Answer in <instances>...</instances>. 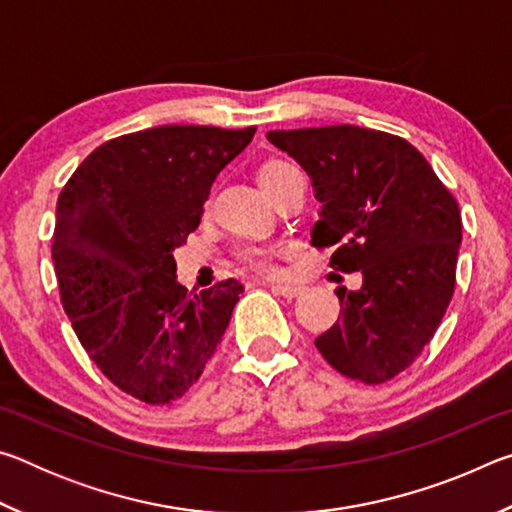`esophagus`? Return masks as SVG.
Listing matches in <instances>:
<instances>
[{"label": "esophagus", "instance_id": "34e87169", "mask_svg": "<svg viewBox=\"0 0 512 512\" xmlns=\"http://www.w3.org/2000/svg\"><path fill=\"white\" fill-rule=\"evenodd\" d=\"M268 287H271L277 296H282V298H298L300 293H302V287L300 284H277V282H266Z\"/></svg>", "mask_w": 512, "mask_h": 512}]
</instances>
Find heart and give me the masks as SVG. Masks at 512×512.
Here are the masks:
<instances>
[{
    "instance_id": "1",
    "label": "heart",
    "mask_w": 512,
    "mask_h": 512,
    "mask_svg": "<svg viewBox=\"0 0 512 512\" xmlns=\"http://www.w3.org/2000/svg\"><path fill=\"white\" fill-rule=\"evenodd\" d=\"M291 164L289 162H282V160H273V162H266L262 169H259V183L266 178H273L277 173L289 169ZM275 257H277V248L275 246H268V244H257V241H244V244H239L237 248V259L239 262H244L253 268H259V271H273L275 268Z\"/></svg>"
}]
</instances>
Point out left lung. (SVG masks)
Segmentation results:
<instances>
[{"instance_id": "left-lung-1", "label": "left lung", "mask_w": 512, "mask_h": 512, "mask_svg": "<svg viewBox=\"0 0 512 512\" xmlns=\"http://www.w3.org/2000/svg\"><path fill=\"white\" fill-rule=\"evenodd\" d=\"M311 176L323 203L311 246L334 248V271H361L336 289L339 320L316 348L341 375L384 384L420 357L456 287L461 210L424 155L397 137L350 124L271 131Z\"/></svg>"}]
</instances>
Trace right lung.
Returning a JSON list of instances; mask_svg holds the SVG:
<instances>
[{"label": "right lung", "instance_id": "obj_1", "mask_svg": "<svg viewBox=\"0 0 512 512\" xmlns=\"http://www.w3.org/2000/svg\"><path fill=\"white\" fill-rule=\"evenodd\" d=\"M257 128L158 126L94 149L56 205L51 257L85 352L119 391L169 404L203 375L244 284L187 291L173 250L198 228L225 164Z\"/></svg>", "mask_w": 512, "mask_h": 512}]
</instances>
